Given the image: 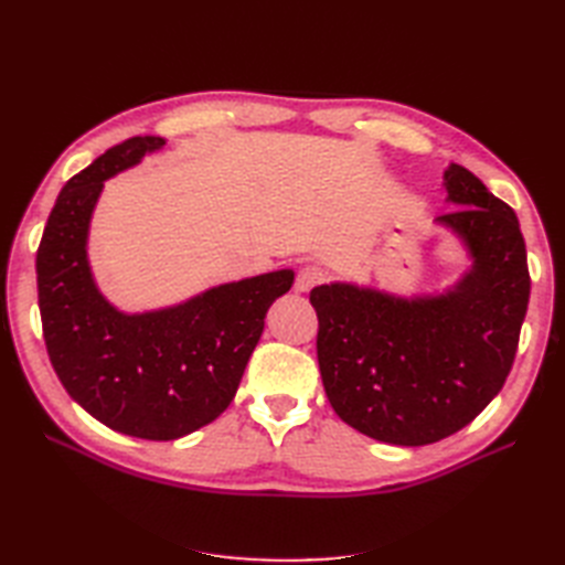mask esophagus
Returning a JSON list of instances; mask_svg holds the SVG:
<instances>
[{
    "label": "esophagus",
    "instance_id": "1",
    "mask_svg": "<svg viewBox=\"0 0 565 565\" xmlns=\"http://www.w3.org/2000/svg\"><path fill=\"white\" fill-rule=\"evenodd\" d=\"M324 280V273L318 266H306L297 273L295 280V289L297 292H311L316 285H320Z\"/></svg>",
    "mask_w": 565,
    "mask_h": 565
}]
</instances>
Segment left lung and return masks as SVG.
Returning <instances> with one entry per match:
<instances>
[{"label": "left lung", "mask_w": 565, "mask_h": 565, "mask_svg": "<svg viewBox=\"0 0 565 565\" xmlns=\"http://www.w3.org/2000/svg\"><path fill=\"white\" fill-rule=\"evenodd\" d=\"M459 210L436 221L473 266L446 295L398 299L347 282L311 289L318 365L334 413L393 446H429L465 429L514 365L530 299L519 218L461 164L446 172Z\"/></svg>", "instance_id": "1"}]
</instances>
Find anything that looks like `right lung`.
Returning <instances> with one entry per match:
<instances>
[{"mask_svg": "<svg viewBox=\"0 0 565 565\" xmlns=\"http://www.w3.org/2000/svg\"><path fill=\"white\" fill-rule=\"evenodd\" d=\"M162 146L160 136H134L82 169L63 185L38 249L42 332L61 384L100 424L146 440L181 438L224 413L268 306L295 282L292 270L264 273L134 316L104 299L87 262L100 188Z\"/></svg>", "mask_w": 565, "mask_h": 565, "instance_id": "obj_1", "label": "right lung"}]
</instances>
